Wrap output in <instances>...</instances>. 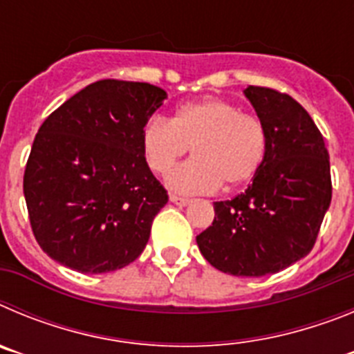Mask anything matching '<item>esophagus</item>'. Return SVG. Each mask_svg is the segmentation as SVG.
<instances>
[{"label":"esophagus","mask_w":354,"mask_h":354,"mask_svg":"<svg viewBox=\"0 0 354 354\" xmlns=\"http://www.w3.org/2000/svg\"><path fill=\"white\" fill-rule=\"evenodd\" d=\"M170 202H174V204L177 205H187L192 200L189 198H184V196H177V195H170Z\"/></svg>","instance_id":"1"}]
</instances>
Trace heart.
<instances>
[{
    "label": "heart",
    "mask_w": 354,
    "mask_h": 354,
    "mask_svg": "<svg viewBox=\"0 0 354 354\" xmlns=\"http://www.w3.org/2000/svg\"><path fill=\"white\" fill-rule=\"evenodd\" d=\"M192 146L195 159L171 171L168 186L211 193L252 179L268 152V133L261 118L223 99L184 104L171 120L152 117L142 131L143 154L156 174H168Z\"/></svg>",
    "instance_id": "b5f03b06"
}]
</instances>
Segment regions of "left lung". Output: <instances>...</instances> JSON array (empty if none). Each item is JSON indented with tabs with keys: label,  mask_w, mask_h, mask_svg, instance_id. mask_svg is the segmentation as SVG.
<instances>
[{
	"label": "left lung",
	"mask_w": 354,
	"mask_h": 354,
	"mask_svg": "<svg viewBox=\"0 0 354 354\" xmlns=\"http://www.w3.org/2000/svg\"><path fill=\"white\" fill-rule=\"evenodd\" d=\"M245 95L268 133L252 184L214 202V221L196 236L205 261L234 277L278 273L310 253L331 202L330 156L299 102L266 86Z\"/></svg>",
	"instance_id": "obj_1"
}]
</instances>
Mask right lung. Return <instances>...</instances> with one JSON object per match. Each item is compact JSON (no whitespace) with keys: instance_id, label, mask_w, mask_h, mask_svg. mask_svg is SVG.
Returning a JSON list of instances; mask_svg holds the SVG:
<instances>
[{"instance_id":"right-lung-1","label":"right lung","mask_w":354,"mask_h":354,"mask_svg":"<svg viewBox=\"0 0 354 354\" xmlns=\"http://www.w3.org/2000/svg\"><path fill=\"white\" fill-rule=\"evenodd\" d=\"M165 99L154 84L102 80L44 120L23 189L33 236L53 261L97 274L140 257L168 202L142 149Z\"/></svg>"}]
</instances>
